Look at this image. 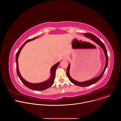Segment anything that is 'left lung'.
<instances>
[{
	"mask_svg": "<svg viewBox=\"0 0 121 121\" xmlns=\"http://www.w3.org/2000/svg\"><path fill=\"white\" fill-rule=\"evenodd\" d=\"M83 34H84V35H85L86 37H90L91 40H93L95 43H96L98 44H99L102 48L103 51H104L105 55V56H106V65H105L104 70H103L102 73L99 77H98L96 78H95L90 80L83 82H80L77 81L71 78V77H70V76L69 75V68H70V65L69 64L68 65V66L67 69V71H66V74H67V76L69 79V80L74 84L78 85V86H80V87H87V86L91 85L96 83L103 76V74L104 73L107 67L108 64V56L107 50L106 49V47H105L104 43H103L98 37H97L95 35H93V34L91 33H84Z\"/></svg>",
	"mask_w": 121,
	"mask_h": 121,
	"instance_id": "8db88e82",
	"label": "left lung"
}]
</instances>
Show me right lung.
<instances>
[{"instance_id": "right-lung-1", "label": "right lung", "mask_w": 121, "mask_h": 121, "mask_svg": "<svg viewBox=\"0 0 121 121\" xmlns=\"http://www.w3.org/2000/svg\"><path fill=\"white\" fill-rule=\"evenodd\" d=\"M35 38V37H34L33 39H29L27 41H26L20 47V48L19 49V50L17 52V53H16V69H17V75H18L19 78H20V80L22 81V82L23 83V84L26 86L27 88H28L29 89L32 90H34V91H43L49 88H50V87H51L52 86L54 83V80L55 78V74H56V69L57 67L59 62L57 63V64H56V65H55L54 66H53L52 67L51 69V76L50 78L46 81H44L42 83H37V84H33V83H30L29 82H28L27 81H26L25 79H24L21 76L19 70V68H18V56H19L20 53L21 51V50L22 49V48H23V47L24 46V45L26 44V43L33 40Z\"/></svg>"}]
</instances>
